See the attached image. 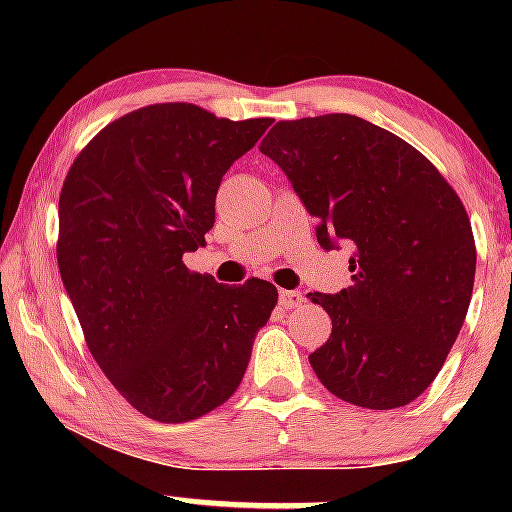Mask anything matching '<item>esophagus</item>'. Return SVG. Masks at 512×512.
<instances>
[{
	"mask_svg": "<svg viewBox=\"0 0 512 512\" xmlns=\"http://www.w3.org/2000/svg\"><path fill=\"white\" fill-rule=\"evenodd\" d=\"M301 303H303V293L301 291H281L279 293V305L284 310L298 308Z\"/></svg>",
	"mask_w": 512,
	"mask_h": 512,
	"instance_id": "34e87169",
	"label": "esophagus"
}]
</instances>
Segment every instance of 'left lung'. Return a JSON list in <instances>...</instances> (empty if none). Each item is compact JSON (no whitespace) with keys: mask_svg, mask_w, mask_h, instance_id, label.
<instances>
[{"mask_svg":"<svg viewBox=\"0 0 512 512\" xmlns=\"http://www.w3.org/2000/svg\"><path fill=\"white\" fill-rule=\"evenodd\" d=\"M260 151L289 175L325 250L346 243L354 284L310 293L332 334L310 354L344 402L397 409L436 380L467 315L477 248L450 182L397 134L356 115L281 120Z\"/></svg>","mask_w":512,"mask_h":512,"instance_id":"8db88e82","label":"left lung"}]
</instances>
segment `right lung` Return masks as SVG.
<instances>
[{"label":"right lung","mask_w":512,"mask_h":512,"mask_svg":"<svg viewBox=\"0 0 512 512\" xmlns=\"http://www.w3.org/2000/svg\"><path fill=\"white\" fill-rule=\"evenodd\" d=\"M269 125L146 105L103 127L64 178L57 264L86 346L161 424L199 419L238 390L279 301L269 281L223 286L182 262L214 226L226 170Z\"/></svg>","instance_id":"1"}]
</instances>
